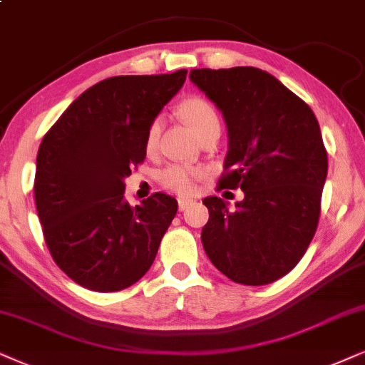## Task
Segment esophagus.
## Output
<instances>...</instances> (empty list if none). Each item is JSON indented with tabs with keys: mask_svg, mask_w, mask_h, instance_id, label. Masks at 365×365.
Returning a JSON list of instances; mask_svg holds the SVG:
<instances>
[{
	"mask_svg": "<svg viewBox=\"0 0 365 365\" xmlns=\"http://www.w3.org/2000/svg\"><path fill=\"white\" fill-rule=\"evenodd\" d=\"M192 204L193 202L188 200V198H178V209L180 210H187Z\"/></svg>",
	"mask_w": 365,
	"mask_h": 365,
	"instance_id": "obj_1",
	"label": "esophagus"
}]
</instances>
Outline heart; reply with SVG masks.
I'll use <instances>...</instances> for the list:
<instances>
[{
	"label": "heart",
	"mask_w": 365,
	"mask_h": 365,
	"mask_svg": "<svg viewBox=\"0 0 365 365\" xmlns=\"http://www.w3.org/2000/svg\"><path fill=\"white\" fill-rule=\"evenodd\" d=\"M180 116L183 118L197 138L204 136L210 129H220V119L214 106L209 101L202 98H190L185 99L180 104ZM160 135V121L156 119L150 124L148 133H146V148H155L156 140ZM202 170L185 167V165H170L160 175L161 185L168 190L177 192L180 195H192L197 190L198 182L202 178Z\"/></svg>",
	"instance_id": "heart-1"
}]
</instances>
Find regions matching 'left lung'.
Instances as JSON below:
<instances>
[{
  "mask_svg": "<svg viewBox=\"0 0 365 365\" xmlns=\"http://www.w3.org/2000/svg\"><path fill=\"white\" fill-rule=\"evenodd\" d=\"M190 81L227 124L219 187L244 192L236 210L204 198L202 244L229 279L269 284L298 264L317 232L329 170L320 126L305 101L261 68H193Z\"/></svg>",
  "mask_w": 365,
  "mask_h": 365,
  "instance_id": "8db88e82",
  "label": "left lung"
}]
</instances>
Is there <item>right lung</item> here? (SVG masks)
I'll return each instance as SVG.
<instances>
[{
	"label": "right lung",
	"instance_id": "right-lung-1",
	"mask_svg": "<svg viewBox=\"0 0 365 365\" xmlns=\"http://www.w3.org/2000/svg\"><path fill=\"white\" fill-rule=\"evenodd\" d=\"M185 77L182 68L101 81L41 140L34 188L45 242L87 289L119 292L141 279L177 214V200L161 192L129 205L124 178L143 163L150 124Z\"/></svg>",
	"mask_w": 365,
	"mask_h": 365
}]
</instances>
